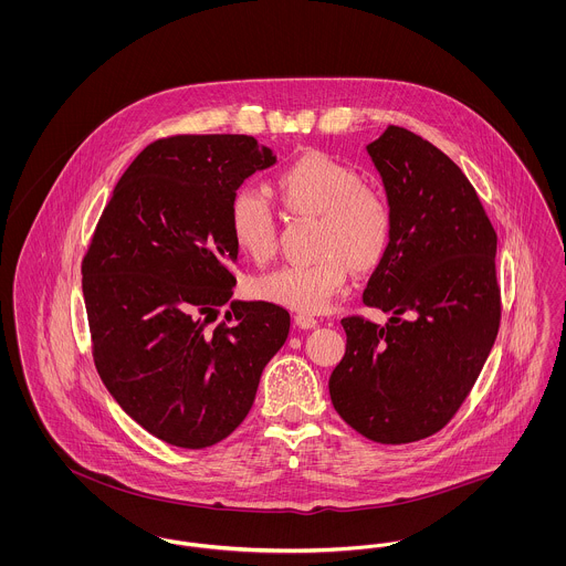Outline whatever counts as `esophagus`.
I'll return each mask as SVG.
<instances>
[{
    "instance_id": "1",
    "label": "esophagus",
    "mask_w": 566,
    "mask_h": 566,
    "mask_svg": "<svg viewBox=\"0 0 566 566\" xmlns=\"http://www.w3.org/2000/svg\"><path fill=\"white\" fill-rule=\"evenodd\" d=\"M295 323H297V327H302V329H312V327L318 325V318H314L312 314L300 312V314L295 316Z\"/></svg>"
}]
</instances>
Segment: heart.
Segmentation results:
<instances>
[{"instance_id": "obj_1", "label": "heart", "mask_w": 566, "mask_h": 566, "mask_svg": "<svg viewBox=\"0 0 566 566\" xmlns=\"http://www.w3.org/2000/svg\"><path fill=\"white\" fill-rule=\"evenodd\" d=\"M286 211L318 218L314 250L318 259L284 264L256 280L262 300L300 312H325L343 293L350 262L368 271L384 261L394 237V213L384 193L366 187L359 172L325 155L307 153L289 164L273 182ZM234 243L256 262H266L277 248L275 209L271 198L241 185L228 207Z\"/></svg>"}]
</instances>
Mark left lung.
<instances>
[{
  "mask_svg": "<svg viewBox=\"0 0 566 566\" xmlns=\"http://www.w3.org/2000/svg\"><path fill=\"white\" fill-rule=\"evenodd\" d=\"M366 150L388 193L394 237L361 300L390 321L343 318L347 350L329 394L357 433L409 443L452 420L495 343L497 234L468 176L431 142L390 125Z\"/></svg>",
  "mask_w": 566,
  "mask_h": 566,
  "instance_id": "left-lung-1",
  "label": "left lung"
}]
</instances>
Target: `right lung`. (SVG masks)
Segmentation results:
<instances>
[{
	"label": "right lung",
	"mask_w": 566,
	"mask_h": 566,
	"mask_svg": "<svg viewBox=\"0 0 566 566\" xmlns=\"http://www.w3.org/2000/svg\"><path fill=\"white\" fill-rule=\"evenodd\" d=\"M275 164L252 135H172L118 180L82 262L92 355L105 388L150 436L200 450L250 413L291 314L232 302V193Z\"/></svg>",
	"instance_id": "add662e5"
}]
</instances>
